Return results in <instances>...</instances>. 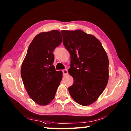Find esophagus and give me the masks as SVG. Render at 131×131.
<instances>
[{
    "instance_id": "34e87169",
    "label": "esophagus",
    "mask_w": 131,
    "mask_h": 131,
    "mask_svg": "<svg viewBox=\"0 0 131 131\" xmlns=\"http://www.w3.org/2000/svg\"><path fill=\"white\" fill-rule=\"evenodd\" d=\"M62 72H63V76H66L68 74V72L67 69H64L62 70Z\"/></svg>"
}]
</instances>
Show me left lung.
Segmentation results:
<instances>
[{
  "label": "left lung",
  "mask_w": 131,
  "mask_h": 131,
  "mask_svg": "<svg viewBox=\"0 0 131 131\" xmlns=\"http://www.w3.org/2000/svg\"><path fill=\"white\" fill-rule=\"evenodd\" d=\"M63 43L70 55L69 73L74 82L68 88L72 98L87 106L99 98L108 80L109 61L98 39L82 30H62Z\"/></svg>",
  "instance_id": "1"
}]
</instances>
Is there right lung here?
Masks as SVG:
<instances>
[{
    "instance_id": "right-lung-1",
    "label": "right lung",
    "mask_w": 131,
    "mask_h": 131,
    "mask_svg": "<svg viewBox=\"0 0 131 131\" xmlns=\"http://www.w3.org/2000/svg\"><path fill=\"white\" fill-rule=\"evenodd\" d=\"M62 41L58 30L39 33L29 45L23 62V82L30 98L39 105H47L53 100L62 79V71H57L53 65V51Z\"/></svg>"
}]
</instances>
